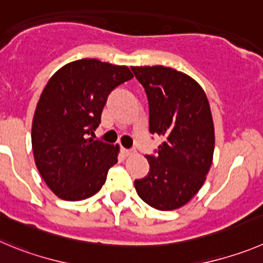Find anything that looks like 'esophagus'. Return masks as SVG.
Returning a JSON list of instances; mask_svg holds the SVG:
<instances>
[{"label":"esophagus","mask_w":263,"mask_h":263,"mask_svg":"<svg viewBox=\"0 0 263 263\" xmlns=\"http://www.w3.org/2000/svg\"><path fill=\"white\" fill-rule=\"evenodd\" d=\"M122 153H123L126 157H128V156H132V154H134L135 152L134 151H129V149L122 148Z\"/></svg>","instance_id":"obj_1"}]
</instances>
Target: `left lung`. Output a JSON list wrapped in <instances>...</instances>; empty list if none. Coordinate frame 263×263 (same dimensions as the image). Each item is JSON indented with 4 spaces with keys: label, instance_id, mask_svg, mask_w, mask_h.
<instances>
[{
    "label": "left lung",
    "instance_id": "1",
    "mask_svg": "<svg viewBox=\"0 0 263 263\" xmlns=\"http://www.w3.org/2000/svg\"><path fill=\"white\" fill-rule=\"evenodd\" d=\"M145 89L149 132L163 143L148 154L149 173L135 180L137 195L158 210H174L202 187L214 153V124L205 92L196 80L165 66L131 67Z\"/></svg>",
    "mask_w": 263,
    "mask_h": 263
}]
</instances>
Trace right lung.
I'll return each mask as SVG.
<instances>
[{
	"instance_id": "add662e5",
	"label": "right lung",
	"mask_w": 263,
	"mask_h": 263,
	"mask_svg": "<svg viewBox=\"0 0 263 263\" xmlns=\"http://www.w3.org/2000/svg\"><path fill=\"white\" fill-rule=\"evenodd\" d=\"M134 78L127 66L98 60L67 63L44 88L32 122L36 166L53 193L66 201L96 195L118 162L119 146L93 135L112 89Z\"/></svg>"
}]
</instances>
